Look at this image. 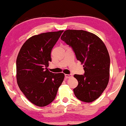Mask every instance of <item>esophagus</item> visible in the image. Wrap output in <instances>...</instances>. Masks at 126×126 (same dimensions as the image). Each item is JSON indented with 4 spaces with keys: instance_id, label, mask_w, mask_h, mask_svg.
Returning a JSON list of instances; mask_svg holds the SVG:
<instances>
[{
    "instance_id": "esophagus-1",
    "label": "esophagus",
    "mask_w": 126,
    "mask_h": 126,
    "mask_svg": "<svg viewBox=\"0 0 126 126\" xmlns=\"http://www.w3.org/2000/svg\"><path fill=\"white\" fill-rule=\"evenodd\" d=\"M72 77V74H65V77L66 78H71Z\"/></svg>"
}]
</instances>
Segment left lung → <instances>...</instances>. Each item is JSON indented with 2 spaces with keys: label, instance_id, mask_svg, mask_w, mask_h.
<instances>
[{
  "label": "left lung",
  "instance_id": "1",
  "mask_svg": "<svg viewBox=\"0 0 126 126\" xmlns=\"http://www.w3.org/2000/svg\"><path fill=\"white\" fill-rule=\"evenodd\" d=\"M61 38L71 47L77 60L83 64L84 75H74L78 82L73 89L74 94L83 102L95 101L109 82L110 58L105 44L94 34L83 30H67Z\"/></svg>",
  "mask_w": 126,
  "mask_h": 126
}]
</instances>
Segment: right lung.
<instances>
[{"label": "right lung", "mask_w": 126, "mask_h": 126, "mask_svg": "<svg viewBox=\"0 0 126 126\" xmlns=\"http://www.w3.org/2000/svg\"><path fill=\"white\" fill-rule=\"evenodd\" d=\"M63 31L41 33L26 40L16 58V80L29 101L44 107L54 101L64 78L63 73H53L48 69L50 53Z\"/></svg>", "instance_id": "obj_1"}]
</instances>
